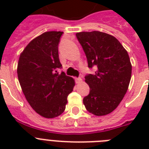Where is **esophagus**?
<instances>
[{
    "instance_id": "1",
    "label": "esophagus",
    "mask_w": 149,
    "mask_h": 149,
    "mask_svg": "<svg viewBox=\"0 0 149 149\" xmlns=\"http://www.w3.org/2000/svg\"><path fill=\"white\" fill-rule=\"evenodd\" d=\"M76 81H77V84H79V83H81L83 81V79L80 77H78V78H76Z\"/></svg>"
}]
</instances>
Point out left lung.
I'll use <instances>...</instances> for the list:
<instances>
[{"label": "left lung", "instance_id": "8db88e82", "mask_svg": "<svg viewBox=\"0 0 149 149\" xmlns=\"http://www.w3.org/2000/svg\"><path fill=\"white\" fill-rule=\"evenodd\" d=\"M76 36L86 54L89 68H97L94 74L85 77L90 93L84 98V104L94 115H107L118 107L128 89L132 68L128 53L109 34L93 31Z\"/></svg>", "mask_w": 149, "mask_h": 149}]
</instances>
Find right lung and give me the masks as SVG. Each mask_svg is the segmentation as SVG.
Returning <instances> with one entry per match:
<instances>
[{
  "instance_id": "add662e5",
  "label": "right lung",
  "mask_w": 149,
  "mask_h": 149,
  "mask_svg": "<svg viewBox=\"0 0 149 149\" xmlns=\"http://www.w3.org/2000/svg\"><path fill=\"white\" fill-rule=\"evenodd\" d=\"M63 31H46L30 42L20 55L17 72L22 92L42 117L54 118L65 111L75 80L58 74V45Z\"/></svg>"
}]
</instances>
